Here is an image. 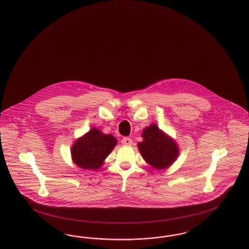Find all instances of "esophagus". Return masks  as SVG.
I'll return each mask as SVG.
<instances>
[{
    "mask_svg": "<svg viewBox=\"0 0 249 249\" xmlns=\"http://www.w3.org/2000/svg\"><path fill=\"white\" fill-rule=\"evenodd\" d=\"M121 143L124 145H131L132 144V140L129 138V137H124L123 139L121 140Z\"/></svg>",
    "mask_w": 249,
    "mask_h": 249,
    "instance_id": "1",
    "label": "esophagus"
}]
</instances>
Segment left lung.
Here are the masks:
<instances>
[{"mask_svg": "<svg viewBox=\"0 0 249 249\" xmlns=\"http://www.w3.org/2000/svg\"><path fill=\"white\" fill-rule=\"evenodd\" d=\"M142 137V142H138L140 153L153 168L167 169L177 159L179 155L177 143L156 124L144 128Z\"/></svg>", "mask_w": 249, "mask_h": 249, "instance_id": "left-lung-1", "label": "left lung"}]
</instances>
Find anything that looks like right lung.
<instances>
[{
    "label": "right lung",
    "mask_w": 249,
    "mask_h": 249,
    "mask_svg": "<svg viewBox=\"0 0 249 249\" xmlns=\"http://www.w3.org/2000/svg\"><path fill=\"white\" fill-rule=\"evenodd\" d=\"M117 139L112 134H104L96 128L77 140L71 148L72 160L81 169H99L114 149Z\"/></svg>",
    "instance_id": "1"
}]
</instances>
